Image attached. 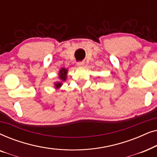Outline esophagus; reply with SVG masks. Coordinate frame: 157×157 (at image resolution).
<instances>
[{
	"instance_id": "1",
	"label": "esophagus",
	"mask_w": 157,
	"mask_h": 157,
	"mask_svg": "<svg viewBox=\"0 0 157 157\" xmlns=\"http://www.w3.org/2000/svg\"><path fill=\"white\" fill-rule=\"evenodd\" d=\"M77 66H79V67H83V66H84V63H83V61L78 62V63H77Z\"/></svg>"
}]
</instances>
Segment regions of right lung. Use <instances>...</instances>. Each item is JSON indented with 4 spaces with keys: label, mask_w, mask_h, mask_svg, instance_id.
<instances>
[{
    "label": "right lung",
    "mask_w": 157,
    "mask_h": 157,
    "mask_svg": "<svg viewBox=\"0 0 157 157\" xmlns=\"http://www.w3.org/2000/svg\"><path fill=\"white\" fill-rule=\"evenodd\" d=\"M67 73H68V68H62L60 69L59 72V78L60 79L59 81H56L54 83V87L55 89H59L63 85V82L66 81V78H67Z\"/></svg>",
    "instance_id": "add662e5"
}]
</instances>
